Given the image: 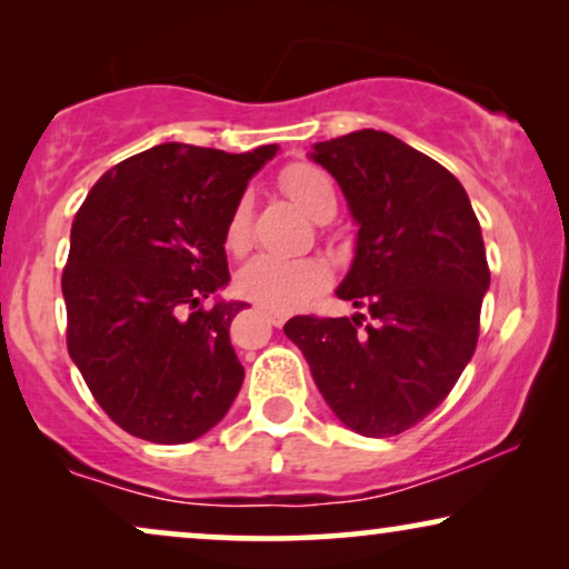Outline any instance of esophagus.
<instances>
[{"mask_svg": "<svg viewBox=\"0 0 569 569\" xmlns=\"http://www.w3.org/2000/svg\"><path fill=\"white\" fill-rule=\"evenodd\" d=\"M263 318H267L271 326H282L287 321L284 313H274V310H267V308H263Z\"/></svg>", "mask_w": 569, "mask_h": 569, "instance_id": "34e87169", "label": "esophagus"}]
</instances>
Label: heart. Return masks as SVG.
<instances>
[{
    "label": "heart",
    "mask_w": 569,
    "mask_h": 569,
    "mask_svg": "<svg viewBox=\"0 0 569 569\" xmlns=\"http://www.w3.org/2000/svg\"><path fill=\"white\" fill-rule=\"evenodd\" d=\"M279 186L313 220H321L326 212L337 209V191H333L331 178L313 162L287 166L279 173ZM248 240H251V197H240L228 217L224 246L232 253H240L248 248ZM326 282H329V269L313 256H302V259L256 256L240 269L238 292L263 308L287 313V310L300 308Z\"/></svg>",
    "instance_id": "1"
}]
</instances>
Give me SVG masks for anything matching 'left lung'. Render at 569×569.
<instances>
[{"label": "left lung", "instance_id": "left-lung-1", "mask_svg": "<svg viewBox=\"0 0 569 569\" xmlns=\"http://www.w3.org/2000/svg\"><path fill=\"white\" fill-rule=\"evenodd\" d=\"M308 154L337 178L357 224L337 298L372 321L295 316L284 333L341 425L391 438L446 401L477 349L489 290L479 220L453 173L386 131H352Z\"/></svg>", "mask_w": 569, "mask_h": 569}]
</instances>
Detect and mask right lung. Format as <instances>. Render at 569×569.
<instances>
[{
    "label": "right lung",
    "mask_w": 569,
    "mask_h": 569,
    "mask_svg": "<svg viewBox=\"0 0 569 569\" xmlns=\"http://www.w3.org/2000/svg\"><path fill=\"white\" fill-rule=\"evenodd\" d=\"M279 147L230 154L166 142L100 176L72 222L61 274L67 347L121 430L178 446L212 430L243 386L224 228Z\"/></svg>",
    "instance_id": "obj_1"
}]
</instances>
